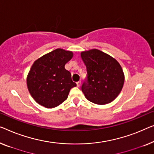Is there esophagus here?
I'll return each instance as SVG.
<instances>
[{"label": "esophagus", "mask_w": 154, "mask_h": 154, "mask_svg": "<svg viewBox=\"0 0 154 154\" xmlns=\"http://www.w3.org/2000/svg\"><path fill=\"white\" fill-rule=\"evenodd\" d=\"M81 86V82H77V87H79V86Z\"/></svg>", "instance_id": "esophagus-1"}]
</instances>
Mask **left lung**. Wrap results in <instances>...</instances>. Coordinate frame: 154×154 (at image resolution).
I'll return each mask as SVG.
<instances>
[{
  "instance_id": "obj_1",
  "label": "left lung",
  "mask_w": 154,
  "mask_h": 154,
  "mask_svg": "<svg viewBox=\"0 0 154 154\" xmlns=\"http://www.w3.org/2000/svg\"><path fill=\"white\" fill-rule=\"evenodd\" d=\"M81 57L87 71V79L82 86L86 98L97 105L111 103L124 84V73L119 63L96 49L82 51Z\"/></svg>"
}]
</instances>
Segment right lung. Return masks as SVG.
<instances>
[{
    "instance_id": "1",
    "label": "right lung",
    "mask_w": 154,
    "mask_h": 154,
    "mask_svg": "<svg viewBox=\"0 0 154 154\" xmlns=\"http://www.w3.org/2000/svg\"><path fill=\"white\" fill-rule=\"evenodd\" d=\"M73 56V53L56 49L41 56L33 63L26 83L29 91L39 105L54 108L68 98L71 88L77 86L65 65Z\"/></svg>"
}]
</instances>
